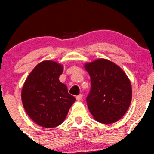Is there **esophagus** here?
Masks as SVG:
<instances>
[{
	"instance_id": "1",
	"label": "esophagus",
	"mask_w": 154,
	"mask_h": 154,
	"mask_svg": "<svg viewBox=\"0 0 154 154\" xmlns=\"http://www.w3.org/2000/svg\"><path fill=\"white\" fill-rule=\"evenodd\" d=\"M76 98H77V100H78V101H80V100L83 99V95H82V94H79V95H77V97H76Z\"/></svg>"
}]
</instances>
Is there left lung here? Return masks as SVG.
Returning <instances> with one entry per match:
<instances>
[{
	"instance_id": "left-lung-1",
	"label": "left lung",
	"mask_w": 154,
	"mask_h": 154,
	"mask_svg": "<svg viewBox=\"0 0 154 154\" xmlns=\"http://www.w3.org/2000/svg\"><path fill=\"white\" fill-rule=\"evenodd\" d=\"M84 68L91 77L86 100L93 118L106 125L120 120L132 100L131 83L126 73L113 62L102 58L86 63Z\"/></svg>"
}]
</instances>
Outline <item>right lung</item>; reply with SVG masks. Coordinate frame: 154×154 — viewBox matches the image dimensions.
Listing matches in <instances>:
<instances>
[{
    "instance_id": "add662e5",
    "label": "right lung",
    "mask_w": 154,
    "mask_h": 154,
    "mask_svg": "<svg viewBox=\"0 0 154 154\" xmlns=\"http://www.w3.org/2000/svg\"><path fill=\"white\" fill-rule=\"evenodd\" d=\"M63 65L44 60L29 73L21 90V101L28 116L45 128H54L66 119L76 98L59 77Z\"/></svg>"
}]
</instances>
